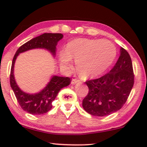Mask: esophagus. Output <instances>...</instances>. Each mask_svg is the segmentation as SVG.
I'll list each match as a JSON object with an SVG mask.
<instances>
[{"mask_svg": "<svg viewBox=\"0 0 147 147\" xmlns=\"http://www.w3.org/2000/svg\"><path fill=\"white\" fill-rule=\"evenodd\" d=\"M80 80H77V79H73L71 80V84H76L77 83H80Z\"/></svg>", "mask_w": 147, "mask_h": 147, "instance_id": "obj_1", "label": "esophagus"}]
</instances>
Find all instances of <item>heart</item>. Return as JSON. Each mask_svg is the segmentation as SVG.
<instances>
[{
  "label": "heart",
  "instance_id": "1",
  "mask_svg": "<svg viewBox=\"0 0 147 147\" xmlns=\"http://www.w3.org/2000/svg\"><path fill=\"white\" fill-rule=\"evenodd\" d=\"M116 55L115 45L106 39H78L69 42L67 51L59 53L60 65L63 68L71 65L75 59L76 67L84 78L101 75L111 65Z\"/></svg>",
  "mask_w": 147,
  "mask_h": 147
}]
</instances>
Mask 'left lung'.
<instances>
[{
	"label": "left lung",
	"mask_w": 147,
	"mask_h": 147,
	"mask_svg": "<svg viewBox=\"0 0 147 147\" xmlns=\"http://www.w3.org/2000/svg\"><path fill=\"white\" fill-rule=\"evenodd\" d=\"M134 81L131 58L121 47L120 57L110 72L86 82L89 92L82 102L84 109L96 116H108L118 111L126 103Z\"/></svg>",
	"instance_id": "left-lung-1"
}]
</instances>
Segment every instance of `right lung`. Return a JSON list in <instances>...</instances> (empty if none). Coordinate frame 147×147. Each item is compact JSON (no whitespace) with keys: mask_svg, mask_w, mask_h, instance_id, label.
<instances>
[{"mask_svg":"<svg viewBox=\"0 0 147 147\" xmlns=\"http://www.w3.org/2000/svg\"><path fill=\"white\" fill-rule=\"evenodd\" d=\"M63 37L61 33H44L21 45L14 55L10 74V84L20 106L28 113L40 115L49 111L52 108V102L55 99L59 90L69 85L71 80L68 77L53 76L46 87L39 93H25L19 88L14 77L15 60L19 53L36 48L47 49L55 56L57 42Z\"/></svg>","mask_w":147,"mask_h":147,"instance_id":"right-lung-1","label":"right lung"}]
</instances>
